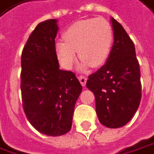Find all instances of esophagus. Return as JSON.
<instances>
[{
    "label": "esophagus",
    "mask_w": 154,
    "mask_h": 154,
    "mask_svg": "<svg viewBox=\"0 0 154 154\" xmlns=\"http://www.w3.org/2000/svg\"><path fill=\"white\" fill-rule=\"evenodd\" d=\"M78 79H79V81H80L81 85H82L83 86H85V84H86V80H87V78H86L85 77H84V76H80V77H78Z\"/></svg>",
    "instance_id": "obj_1"
}]
</instances>
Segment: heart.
Listing matches in <instances>:
<instances>
[{
	"label": "heart",
	"mask_w": 154,
	"mask_h": 154,
	"mask_svg": "<svg viewBox=\"0 0 154 154\" xmlns=\"http://www.w3.org/2000/svg\"><path fill=\"white\" fill-rule=\"evenodd\" d=\"M64 40L55 43L57 57L65 69H71L77 60V51L82 59L80 69L90 65L97 68L108 58L114 40V31L104 18H88L75 22L64 32Z\"/></svg>",
	"instance_id": "1"
}]
</instances>
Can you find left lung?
<instances>
[{
  "mask_svg": "<svg viewBox=\"0 0 154 154\" xmlns=\"http://www.w3.org/2000/svg\"><path fill=\"white\" fill-rule=\"evenodd\" d=\"M114 44L106 63L89 76L86 87L93 92L96 113L107 128L127 124L141 100L140 69L135 46L123 27L111 17Z\"/></svg>",
  "mask_w": 154,
  "mask_h": 154,
  "instance_id": "left-lung-1",
  "label": "left lung"
}]
</instances>
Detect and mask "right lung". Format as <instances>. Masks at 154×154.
Here are the masks:
<instances>
[{
    "label": "right lung",
    "mask_w": 154,
    "mask_h": 154,
    "mask_svg": "<svg viewBox=\"0 0 154 154\" xmlns=\"http://www.w3.org/2000/svg\"><path fill=\"white\" fill-rule=\"evenodd\" d=\"M57 19L39 23L21 57L23 111L38 132L58 137L69 131L74 108L82 91L76 75L59 67L55 51Z\"/></svg>",
    "instance_id": "obj_1"
}]
</instances>
